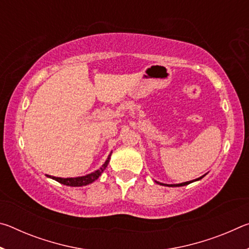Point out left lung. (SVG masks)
Here are the masks:
<instances>
[{"label":"left lung","instance_id":"8db88e82","mask_svg":"<svg viewBox=\"0 0 249 249\" xmlns=\"http://www.w3.org/2000/svg\"><path fill=\"white\" fill-rule=\"evenodd\" d=\"M204 176H205V175H204ZM204 176H202V177H200V178H197V179H196V180H192V181H187V182H182V183H178V184H166V183H160V182H158V181H156V182L159 183V184H161V185H166V187H183V185L190 184V183H192V182H195V181H197V180L202 179V178H203Z\"/></svg>","mask_w":249,"mask_h":249}]
</instances>
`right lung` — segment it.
<instances>
[{
  "mask_svg": "<svg viewBox=\"0 0 249 249\" xmlns=\"http://www.w3.org/2000/svg\"><path fill=\"white\" fill-rule=\"evenodd\" d=\"M109 158H111V155H108L107 161L104 162V165L101 167L99 170L91 172V174L87 175V176L75 177V178H59V177H53V176H48V175H47V177L58 181L59 183L65 184V185H70V187H82V185H87V184L94 182V181L99 178L101 174H102V172L105 170V168L107 167Z\"/></svg>",
  "mask_w": 249,
  "mask_h": 249,
  "instance_id": "right-lung-1",
  "label": "right lung"
}]
</instances>
